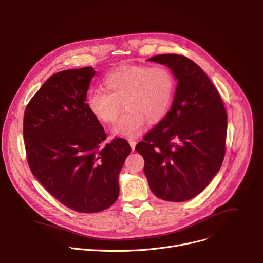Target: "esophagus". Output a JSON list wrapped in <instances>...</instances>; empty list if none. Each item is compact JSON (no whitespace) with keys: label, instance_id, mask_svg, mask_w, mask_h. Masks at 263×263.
I'll list each match as a JSON object with an SVG mask.
<instances>
[{"label":"esophagus","instance_id":"1","mask_svg":"<svg viewBox=\"0 0 263 263\" xmlns=\"http://www.w3.org/2000/svg\"><path fill=\"white\" fill-rule=\"evenodd\" d=\"M128 142L130 144L132 150H134V149H135V146H136V141H135L134 139H132V138H128Z\"/></svg>","mask_w":263,"mask_h":263}]
</instances>
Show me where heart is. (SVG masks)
I'll return each instance as SVG.
<instances>
[{
  "mask_svg": "<svg viewBox=\"0 0 263 263\" xmlns=\"http://www.w3.org/2000/svg\"><path fill=\"white\" fill-rule=\"evenodd\" d=\"M104 90H93L87 95V107L101 123L116 121L121 104L124 114L112 132L114 135L135 136L150 124L159 123L172 104L175 80L171 70L162 65L122 66L109 72Z\"/></svg>",
  "mask_w": 263,
  "mask_h": 263,
  "instance_id": "obj_1",
  "label": "heart"
}]
</instances>
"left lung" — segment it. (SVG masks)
<instances>
[{
    "label": "left lung",
    "mask_w": 263,
    "mask_h": 263,
    "mask_svg": "<svg viewBox=\"0 0 263 263\" xmlns=\"http://www.w3.org/2000/svg\"><path fill=\"white\" fill-rule=\"evenodd\" d=\"M148 61L169 67L177 86L171 110L135 150L145 159L153 194L186 201L202 192L220 169L228 115L216 88L193 61L179 54Z\"/></svg>",
    "instance_id": "1"
}]
</instances>
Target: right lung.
Instances as JSON below:
<instances>
[{
  "label": "right lung",
  "instance_id": "add662e5",
  "mask_svg": "<svg viewBox=\"0 0 263 263\" xmlns=\"http://www.w3.org/2000/svg\"><path fill=\"white\" fill-rule=\"evenodd\" d=\"M92 67L64 70L47 80L26 107L23 134L32 174L64 205L80 213L111 206L118 175L131 153L128 141L113 139L87 107Z\"/></svg>",
  "mask_w": 263,
  "mask_h": 263
}]
</instances>
